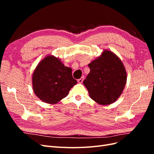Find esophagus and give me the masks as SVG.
I'll return each instance as SVG.
<instances>
[{
	"label": "esophagus",
	"instance_id": "1",
	"mask_svg": "<svg viewBox=\"0 0 154 154\" xmlns=\"http://www.w3.org/2000/svg\"><path fill=\"white\" fill-rule=\"evenodd\" d=\"M83 80H84V76H82V77H81L80 79H78V83H82L83 82Z\"/></svg>",
	"mask_w": 154,
	"mask_h": 154
}]
</instances>
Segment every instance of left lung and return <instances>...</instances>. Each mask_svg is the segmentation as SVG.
Returning a JSON list of instances; mask_svg holds the SVG:
<instances>
[{"instance_id":"8db88e82","label":"left lung","mask_w":154,"mask_h":154,"mask_svg":"<svg viewBox=\"0 0 154 154\" xmlns=\"http://www.w3.org/2000/svg\"><path fill=\"white\" fill-rule=\"evenodd\" d=\"M88 67L90 72L83 83L91 98L101 105L113 103L127 83V71L122 60L112 51L105 49Z\"/></svg>"}]
</instances>
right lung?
<instances>
[{"label": "right lung", "instance_id": "obj_1", "mask_svg": "<svg viewBox=\"0 0 154 154\" xmlns=\"http://www.w3.org/2000/svg\"><path fill=\"white\" fill-rule=\"evenodd\" d=\"M76 83L72 69L65 66L58 57L51 54L41 60L32 74L34 93L41 101L49 104L58 103Z\"/></svg>", "mask_w": 154, "mask_h": 154}]
</instances>
